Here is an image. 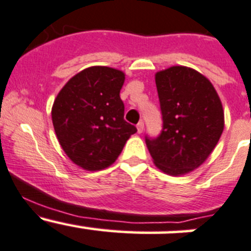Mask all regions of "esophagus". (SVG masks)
I'll list each match as a JSON object with an SVG mask.
<instances>
[{
    "label": "esophagus",
    "instance_id": "34e87169",
    "mask_svg": "<svg viewBox=\"0 0 251 251\" xmlns=\"http://www.w3.org/2000/svg\"><path fill=\"white\" fill-rule=\"evenodd\" d=\"M136 128H138V133L139 134L143 133V130H144V122H143V121H140V122L136 125Z\"/></svg>",
    "mask_w": 251,
    "mask_h": 251
}]
</instances>
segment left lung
I'll return each mask as SVG.
<instances>
[{"label":"left lung","mask_w":251,"mask_h":251,"mask_svg":"<svg viewBox=\"0 0 251 251\" xmlns=\"http://www.w3.org/2000/svg\"><path fill=\"white\" fill-rule=\"evenodd\" d=\"M162 130L145 143L155 165L171 176L199 167L217 145L225 126L222 103L209 79L175 66L155 76Z\"/></svg>","instance_id":"obj_1"}]
</instances>
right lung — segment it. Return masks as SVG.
<instances>
[{"label": "right lung", "instance_id": "1", "mask_svg": "<svg viewBox=\"0 0 251 251\" xmlns=\"http://www.w3.org/2000/svg\"><path fill=\"white\" fill-rule=\"evenodd\" d=\"M125 73L90 67L62 88L52 107V123L62 149L75 165L99 171L112 165L136 128L125 120L120 91Z\"/></svg>", "mask_w": 251, "mask_h": 251}]
</instances>
